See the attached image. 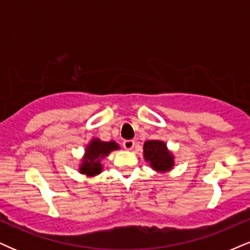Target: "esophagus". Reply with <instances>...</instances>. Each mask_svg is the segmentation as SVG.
Returning <instances> with one entry per match:
<instances>
[{
    "label": "esophagus",
    "mask_w": 250,
    "mask_h": 250,
    "mask_svg": "<svg viewBox=\"0 0 250 250\" xmlns=\"http://www.w3.org/2000/svg\"><path fill=\"white\" fill-rule=\"evenodd\" d=\"M134 146H135V141L133 140H127L123 142V148L125 150H131L134 148Z\"/></svg>",
    "instance_id": "34e87169"
}]
</instances>
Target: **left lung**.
<instances>
[{"instance_id": "1", "label": "left lung", "mask_w": 250, "mask_h": 250, "mask_svg": "<svg viewBox=\"0 0 250 250\" xmlns=\"http://www.w3.org/2000/svg\"><path fill=\"white\" fill-rule=\"evenodd\" d=\"M143 156L157 172H167L174 165L173 155L163 141H146L143 146Z\"/></svg>"}]
</instances>
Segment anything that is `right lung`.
<instances>
[{
	"mask_svg": "<svg viewBox=\"0 0 250 250\" xmlns=\"http://www.w3.org/2000/svg\"><path fill=\"white\" fill-rule=\"evenodd\" d=\"M117 149H120V146L115 141L104 142L99 138H93L86 146L85 156H83L79 167L80 173L86 174L88 177H94L96 174L101 173V159L107 157L110 152Z\"/></svg>",
	"mask_w": 250,
	"mask_h": 250,
	"instance_id": "add662e5",
	"label": "right lung"
}]
</instances>
